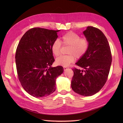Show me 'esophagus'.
Here are the masks:
<instances>
[{"label":"esophagus","mask_w":123,"mask_h":123,"mask_svg":"<svg viewBox=\"0 0 123 123\" xmlns=\"http://www.w3.org/2000/svg\"><path fill=\"white\" fill-rule=\"evenodd\" d=\"M68 69V67H64V71H66V70H67Z\"/></svg>","instance_id":"esophagus-1"}]
</instances>
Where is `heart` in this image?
I'll use <instances>...</instances> for the list:
<instances>
[{"instance_id": "b5f03b06", "label": "heart", "mask_w": 123, "mask_h": 123, "mask_svg": "<svg viewBox=\"0 0 123 123\" xmlns=\"http://www.w3.org/2000/svg\"><path fill=\"white\" fill-rule=\"evenodd\" d=\"M61 42L65 46H69L68 55L61 56L56 59V64L63 67H67L74 62L75 56L77 58L82 57L86 53L89 47L87 39L80 38L76 33L69 32L61 37ZM61 43L58 39L55 40L51 46V50L55 56H58L61 52Z\"/></svg>"}]
</instances>
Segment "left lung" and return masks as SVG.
I'll return each mask as SVG.
<instances>
[{
	"label": "left lung",
	"instance_id": "left-lung-1",
	"mask_svg": "<svg viewBox=\"0 0 123 123\" xmlns=\"http://www.w3.org/2000/svg\"><path fill=\"white\" fill-rule=\"evenodd\" d=\"M83 33L89 47L86 53L75 64L83 70L72 69L71 88L76 93L88 96L98 92L105 84L112 55L107 39L99 29L89 26Z\"/></svg>",
	"mask_w": 123,
	"mask_h": 123
}]
</instances>
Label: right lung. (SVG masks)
Returning <instances> with one entry per match:
<instances>
[{"instance_id": "1", "label": "right lung", "mask_w": 123, "mask_h": 123, "mask_svg": "<svg viewBox=\"0 0 123 123\" xmlns=\"http://www.w3.org/2000/svg\"><path fill=\"white\" fill-rule=\"evenodd\" d=\"M59 31L33 28L25 33L18 44L15 61L18 79L34 97H46L54 92L56 79L64 72L62 66L51 67L55 61L51 46Z\"/></svg>"}]
</instances>
